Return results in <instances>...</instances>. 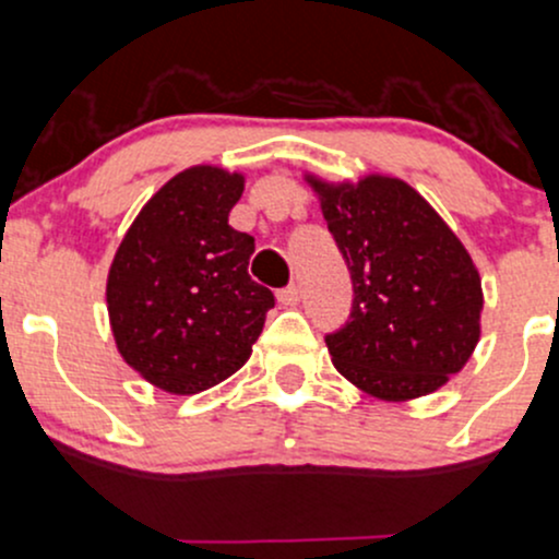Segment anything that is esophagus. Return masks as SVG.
I'll return each mask as SVG.
<instances>
[{"label":"esophagus","mask_w":559,"mask_h":559,"mask_svg":"<svg viewBox=\"0 0 559 559\" xmlns=\"http://www.w3.org/2000/svg\"><path fill=\"white\" fill-rule=\"evenodd\" d=\"M278 302L281 305H297L299 302V286H286V289L278 292Z\"/></svg>","instance_id":"34e87169"}]
</instances>
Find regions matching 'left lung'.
<instances>
[{
    "instance_id": "obj_1",
    "label": "left lung",
    "mask_w": 559,
    "mask_h": 559,
    "mask_svg": "<svg viewBox=\"0 0 559 559\" xmlns=\"http://www.w3.org/2000/svg\"><path fill=\"white\" fill-rule=\"evenodd\" d=\"M354 281V310L326 334L334 367L383 402L428 396L479 343L481 278L466 246L396 176L326 181L305 174Z\"/></svg>"
}]
</instances>
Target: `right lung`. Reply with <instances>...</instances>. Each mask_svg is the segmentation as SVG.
I'll use <instances>...</instances> for the list:
<instances>
[{
    "label": "right lung",
    "instance_id": "obj_1",
    "mask_svg": "<svg viewBox=\"0 0 559 559\" xmlns=\"http://www.w3.org/2000/svg\"><path fill=\"white\" fill-rule=\"evenodd\" d=\"M243 181L219 166L176 174L139 211L111 260L107 310L117 350L174 396L238 372L275 305L249 275L254 238L227 222Z\"/></svg>",
    "mask_w": 559,
    "mask_h": 559
}]
</instances>
